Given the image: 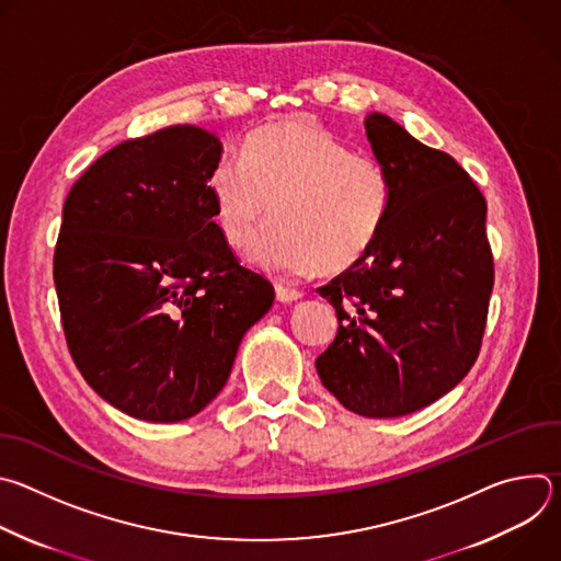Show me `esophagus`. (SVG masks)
I'll list each match as a JSON object with an SVG mask.
<instances>
[{
	"label": "esophagus",
	"mask_w": 561,
	"mask_h": 561,
	"mask_svg": "<svg viewBox=\"0 0 561 561\" xmlns=\"http://www.w3.org/2000/svg\"><path fill=\"white\" fill-rule=\"evenodd\" d=\"M275 295H277V299L279 301H297V299H301V290H297V288H293V286H286V284H275Z\"/></svg>",
	"instance_id": "1"
}]
</instances>
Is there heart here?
I'll return each mask as SVG.
<instances>
[{"instance_id":"heart-1","label":"heart","mask_w":561,"mask_h":561,"mask_svg":"<svg viewBox=\"0 0 561 561\" xmlns=\"http://www.w3.org/2000/svg\"><path fill=\"white\" fill-rule=\"evenodd\" d=\"M215 221L226 242L282 273H344L359 264L386 226L392 186L370 154L308 117L253 133L242 164L221 159L208 175Z\"/></svg>"}]
</instances>
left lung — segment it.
<instances>
[{
  "mask_svg": "<svg viewBox=\"0 0 561 561\" xmlns=\"http://www.w3.org/2000/svg\"><path fill=\"white\" fill-rule=\"evenodd\" d=\"M366 135L390 213L368 255L317 288L340 329L314 366L344 409L386 420L437 402L472 368L495 271L486 199L455 159L381 113Z\"/></svg>",
  "mask_w": 561,
  "mask_h": 561,
  "instance_id": "left-lung-1",
  "label": "left lung"
}]
</instances>
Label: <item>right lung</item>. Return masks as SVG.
Instances as JSON below:
<instances>
[{
	"label": "right lung",
	"mask_w": 561,
	"mask_h": 561,
	"mask_svg": "<svg viewBox=\"0 0 561 561\" xmlns=\"http://www.w3.org/2000/svg\"><path fill=\"white\" fill-rule=\"evenodd\" d=\"M219 157L213 133L169 126L104 152L64 202L53 277L68 351L102 399L144 422L206 409L275 299L215 224Z\"/></svg>",
	"instance_id": "right-lung-1"
}]
</instances>
